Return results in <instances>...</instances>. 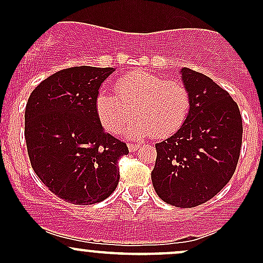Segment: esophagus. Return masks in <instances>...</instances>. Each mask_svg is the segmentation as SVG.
<instances>
[{
    "label": "esophagus",
    "instance_id": "34e87169",
    "mask_svg": "<svg viewBox=\"0 0 263 263\" xmlns=\"http://www.w3.org/2000/svg\"><path fill=\"white\" fill-rule=\"evenodd\" d=\"M128 148L129 151H137L140 148L139 144H128Z\"/></svg>",
    "mask_w": 263,
    "mask_h": 263
}]
</instances>
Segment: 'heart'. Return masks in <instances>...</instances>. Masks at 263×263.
Returning a JSON list of instances; mask_svg holds the SVG:
<instances>
[{
    "label": "heart",
    "mask_w": 263,
    "mask_h": 263,
    "mask_svg": "<svg viewBox=\"0 0 263 263\" xmlns=\"http://www.w3.org/2000/svg\"><path fill=\"white\" fill-rule=\"evenodd\" d=\"M95 109L102 126L110 134H122L136 117L139 119L127 129L129 137L153 135L166 139L184 124L191 98L181 81L140 71L119 78L115 92H99Z\"/></svg>",
    "instance_id": "1"
}]
</instances>
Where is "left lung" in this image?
<instances>
[{
    "instance_id": "8db88e82",
    "label": "left lung",
    "mask_w": 263,
    "mask_h": 263,
    "mask_svg": "<svg viewBox=\"0 0 263 263\" xmlns=\"http://www.w3.org/2000/svg\"><path fill=\"white\" fill-rule=\"evenodd\" d=\"M191 109L181 129L155 145L153 185L182 209L208 202L234 174L242 146V116L229 92L210 78L182 68Z\"/></svg>"
}]
</instances>
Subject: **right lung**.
I'll use <instances>...</instances> for the list:
<instances>
[{
  "label": "right lung",
  "instance_id": "right-lung-1",
  "mask_svg": "<svg viewBox=\"0 0 263 263\" xmlns=\"http://www.w3.org/2000/svg\"><path fill=\"white\" fill-rule=\"evenodd\" d=\"M113 67L61 70L31 91L25 140L34 172L55 196L92 205L112 195L128 147L103 129L95 102Z\"/></svg>",
  "mask_w": 263,
  "mask_h": 263
}]
</instances>
